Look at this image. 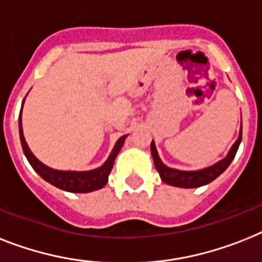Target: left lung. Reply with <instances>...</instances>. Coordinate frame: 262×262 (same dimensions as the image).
Returning <instances> with one entry per match:
<instances>
[{
	"instance_id": "left-lung-1",
	"label": "left lung",
	"mask_w": 262,
	"mask_h": 262,
	"mask_svg": "<svg viewBox=\"0 0 262 262\" xmlns=\"http://www.w3.org/2000/svg\"><path fill=\"white\" fill-rule=\"evenodd\" d=\"M241 140L242 125L237 141L233 144V146H231L229 153H227V156L225 159H222V160L218 161V163H215L214 165H211V167L198 169V171H180V169H175V168H169L167 165H164L163 161L160 160V157H159V153H157L156 146H155V142L153 141L150 144V152H152L155 167L159 171V175H160L163 182L169 184V186L182 187V188H196V187L205 186V184L211 183L221 173L226 171V168L230 165V163L234 159L235 153L238 150V146L241 144Z\"/></svg>"
}]
</instances>
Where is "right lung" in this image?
Segmentation results:
<instances>
[{
  "instance_id": "right-lung-1",
  "label": "right lung",
  "mask_w": 262,
  "mask_h": 262,
  "mask_svg": "<svg viewBox=\"0 0 262 262\" xmlns=\"http://www.w3.org/2000/svg\"><path fill=\"white\" fill-rule=\"evenodd\" d=\"M25 101V99H24ZM24 105V102H23ZM23 112V107H21ZM18 129H20V140L21 146L24 150V155L27 156L29 164L35 169L42 179L46 182L51 183L52 186L60 188V190L69 191V192H91V191L99 190L102 187H105L109 179L110 172L114 165V160H116L117 155L121 150L122 145H124L125 138L126 136L118 138V141L116 142V145L113 148L112 153H110L109 159L105 161V164L101 165L99 168L91 169V171H83V172H75V171H59V169H54V168L47 167L46 164H42L41 161L37 160L36 156L31 152L29 146H28L27 141H25L24 133H23V124H21V113L20 118H18Z\"/></svg>"
}]
</instances>
